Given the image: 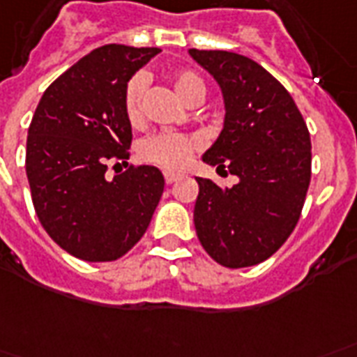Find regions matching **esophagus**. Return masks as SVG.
<instances>
[{
  "instance_id": "1",
  "label": "esophagus",
  "mask_w": 357,
  "mask_h": 357,
  "mask_svg": "<svg viewBox=\"0 0 357 357\" xmlns=\"http://www.w3.org/2000/svg\"><path fill=\"white\" fill-rule=\"evenodd\" d=\"M181 178L179 174H176V172H165V181L170 185V183H174V181H178V179Z\"/></svg>"
}]
</instances>
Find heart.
Returning a JSON list of instances; mask_svg holds the SVG:
<instances>
[{
  "label": "heart",
  "instance_id": "obj_1",
  "mask_svg": "<svg viewBox=\"0 0 357 357\" xmlns=\"http://www.w3.org/2000/svg\"><path fill=\"white\" fill-rule=\"evenodd\" d=\"M170 83L178 96L191 104L195 100H202L206 92L204 81L187 70H176L170 73ZM144 91L145 77L142 73L132 75L123 89V113L130 125H139L144 117ZM197 138L179 132H158L145 138L139 145V155L153 165L162 166L168 170H176L189 162L192 151L197 149Z\"/></svg>",
  "mask_w": 357,
  "mask_h": 357
}]
</instances>
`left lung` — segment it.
<instances>
[{"label":"left lung","instance_id":"obj_1","mask_svg":"<svg viewBox=\"0 0 357 357\" xmlns=\"http://www.w3.org/2000/svg\"><path fill=\"white\" fill-rule=\"evenodd\" d=\"M218 81L225 126L204 162L238 176L221 189L197 178L195 229L200 244L229 268L259 265L293 232L310 185V134L278 79L252 58L229 51H189Z\"/></svg>","mask_w":357,"mask_h":357}]
</instances>
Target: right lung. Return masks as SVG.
<instances>
[{
  "instance_id": "right-lung-1",
  "label": "right lung",
  "mask_w": 357,
  "mask_h": 357,
  "mask_svg": "<svg viewBox=\"0 0 357 357\" xmlns=\"http://www.w3.org/2000/svg\"><path fill=\"white\" fill-rule=\"evenodd\" d=\"M157 47L104 45L45 91L26 142L31 202L49 236L89 263L123 257L149 227L165 191L155 166H129L109 182L107 166L128 165L132 128L123 113L126 81Z\"/></svg>"
}]
</instances>
